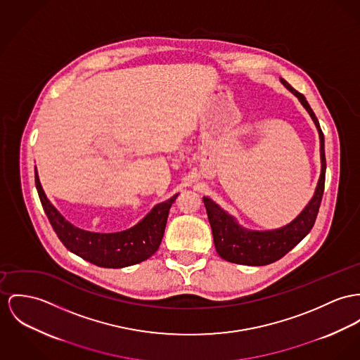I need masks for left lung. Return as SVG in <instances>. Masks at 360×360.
<instances>
[{"mask_svg": "<svg viewBox=\"0 0 360 360\" xmlns=\"http://www.w3.org/2000/svg\"><path fill=\"white\" fill-rule=\"evenodd\" d=\"M281 83L297 97L305 111L311 116L319 134L321 143V175L315 188L314 195L303 208V211L288 224L271 230H252L244 227L238 221L226 212L210 197H202L207 208L208 221L212 229L214 244L221 259L245 266H266L279 260L290 249L295 248L305 236L311 231L322 201L326 175L325 158V137L321 130L319 122L307 103L304 96L295 90L285 79L279 78Z\"/></svg>", "mask_w": 360, "mask_h": 360, "instance_id": "left-lung-1", "label": "left lung"}]
</instances>
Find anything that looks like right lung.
Returning <instances> with one entry per match:
<instances>
[{
    "label": "right lung",
    "mask_w": 360,
    "mask_h": 360,
    "mask_svg": "<svg viewBox=\"0 0 360 360\" xmlns=\"http://www.w3.org/2000/svg\"><path fill=\"white\" fill-rule=\"evenodd\" d=\"M35 186L44 211L64 247L84 260L105 269H122L150 257L160 247L169 208L178 197V194H174L166 201L156 204L137 224L127 230L96 233L74 226L57 211L42 189L37 167Z\"/></svg>",
    "instance_id": "obj_1"
}]
</instances>
